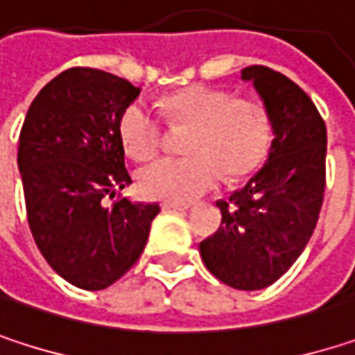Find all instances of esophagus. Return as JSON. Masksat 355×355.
Masks as SVG:
<instances>
[{
    "mask_svg": "<svg viewBox=\"0 0 355 355\" xmlns=\"http://www.w3.org/2000/svg\"><path fill=\"white\" fill-rule=\"evenodd\" d=\"M162 207H164V209H178V211H184V209H189L191 205H189V203H177V201H162Z\"/></svg>",
    "mask_w": 355,
    "mask_h": 355,
    "instance_id": "34e87169",
    "label": "esophagus"
}]
</instances>
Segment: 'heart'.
I'll list each match as a JSON object with an SVG mask.
<instances>
[{
	"instance_id": "b5f03b06",
	"label": "heart",
	"mask_w": 355,
	"mask_h": 355,
	"mask_svg": "<svg viewBox=\"0 0 355 355\" xmlns=\"http://www.w3.org/2000/svg\"><path fill=\"white\" fill-rule=\"evenodd\" d=\"M173 127H189L184 158H162L139 171V191L150 199L189 203L211 191L222 177L230 182L252 175L271 148L267 108L232 92L191 86L162 101ZM119 137L135 160H150L162 141V125L141 103L127 107L119 121Z\"/></svg>"
}]
</instances>
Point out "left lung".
I'll list each match as a JSON object with an SVG mask.
<instances>
[{
    "label": "left lung",
    "mask_w": 355,
    "mask_h": 355,
    "mask_svg": "<svg viewBox=\"0 0 355 355\" xmlns=\"http://www.w3.org/2000/svg\"><path fill=\"white\" fill-rule=\"evenodd\" d=\"M273 129L269 158L247 184L218 201L222 226L199 252L226 286L261 290L277 282L309 245L324 195L327 127L309 94L265 65L243 69Z\"/></svg>",
    "instance_id": "8db88e82"
}]
</instances>
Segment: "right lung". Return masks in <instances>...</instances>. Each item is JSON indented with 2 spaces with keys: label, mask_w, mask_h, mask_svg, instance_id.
Segmentation results:
<instances>
[{
  "label": "right lung",
  "mask_w": 355,
  "mask_h": 355,
  "mask_svg": "<svg viewBox=\"0 0 355 355\" xmlns=\"http://www.w3.org/2000/svg\"><path fill=\"white\" fill-rule=\"evenodd\" d=\"M137 96L139 88L119 76L71 67L36 94L20 131L18 168L36 247L82 290L123 277L160 211L127 197L105 203L131 184L119 121Z\"/></svg>",
  "instance_id": "add662e5"
}]
</instances>
